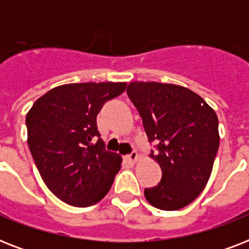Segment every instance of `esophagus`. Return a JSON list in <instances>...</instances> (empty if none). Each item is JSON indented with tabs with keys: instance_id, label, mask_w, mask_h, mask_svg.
Segmentation results:
<instances>
[{
	"instance_id": "esophagus-1",
	"label": "esophagus",
	"mask_w": 249,
	"mask_h": 249,
	"mask_svg": "<svg viewBox=\"0 0 249 249\" xmlns=\"http://www.w3.org/2000/svg\"><path fill=\"white\" fill-rule=\"evenodd\" d=\"M126 159H128L130 163H137V161H138V159H140V155H138L136 151H133L132 154H129V155L126 156Z\"/></svg>"
}]
</instances>
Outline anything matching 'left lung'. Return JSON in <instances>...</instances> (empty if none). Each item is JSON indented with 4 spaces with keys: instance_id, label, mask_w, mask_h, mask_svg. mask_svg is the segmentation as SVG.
<instances>
[{
    "instance_id": "8db88e82",
    "label": "left lung",
    "mask_w": 249,
    "mask_h": 249,
    "mask_svg": "<svg viewBox=\"0 0 249 249\" xmlns=\"http://www.w3.org/2000/svg\"><path fill=\"white\" fill-rule=\"evenodd\" d=\"M129 99L142 117L150 142L158 152L163 176L144 196L155 208L177 211L199 196L212 173L220 146L218 119L207 102L187 88L173 84L134 81Z\"/></svg>"
}]
</instances>
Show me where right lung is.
Wrapping results in <instances>:
<instances>
[{
    "label": "right lung",
    "mask_w": 249,
    "mask_h": 249,
    "mask_svg": "<svg viewBox=\"0 0 249 249\" xmlns=\"http://www.w3.org/2000/svg\"><path fill=\"white\" fill-rule=\"evenodd\" d=\"M125 88V83L56 86L38 98L27 113L35 164L48 189L64 203L89 207L111 189L121 156L106 150L97 115Z\"/></svg>",
    "instance_id": "obj_1"
}]
</instances>
